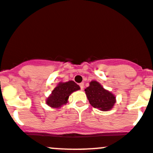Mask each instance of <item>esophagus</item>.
Instances as JSON below:
<instances>
[{
    "instance_id": "esophagus-1",
    "label": "esophagus",
    "mask_w": 153,
    "mask_h": 153,
    "mask_svg": "<svg viewBox=\"0 0 153 153\" xmlns=\"http://www.w3.org/2000/svg\"><path fill=\"white\" fill-rule=\"evenodd\" d=\"M79 86H80V87H81V90H83V83H81L79 84Z\"/></svg>"
}]
</instances>
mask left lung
I'll use <instances>...</instances> for the list:
<instances>
[{
	"mask_svg": "<svg viewBox=\"0 0 153 153\" xmlns=\"http://www.w3.org/2000/svg\"><path fill=\"white\" fill-rule=\"evenodd\" d=\"M90 104L101 111H109L114 105L116 97L97 81L90 82L89 87L85 89Z\"/></svg>",
	"mask_w": 153,
	"mask_h": 153,
	"instance_id": "8db88e82",
	"label": "left lung"
}]
</instances>
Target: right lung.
<instances>
[{"label": "right lung", "instance_id": "add662e5", "mask_svg": "<svg viewBox=\"0 0 153 153\" xmlns=\"http://www.w3.org/2000/svg\"><path fill=\"white\" fill-rule=\"evenodd\" d=\"M79 89L80 86L72 81L59 83L52 91V94L48 98L46 102L52 108H59L67 103L71 93Z\"/></svg>", "mask_w": 153, "mask_h": 153}]
</instances>
